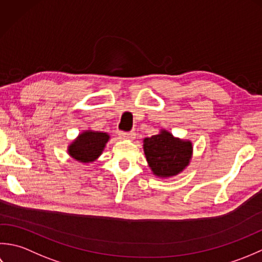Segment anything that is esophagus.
<instances>
[{
    "label": "esophagus",
    "instance_id": "obj_1",
    "mask_svg": "<svg viewBox=\"0 0 262 262\" xmlns=\"http://www.w3.org/2000/svg\"><path fill=\"white\" fill-rule=\"evenodd\" d=\"M119 136L122 138V139H129V140H133V139L136 138V133L131 131V132H124V131H121L119 133Z\"/></svg>",
    "mask_w": 262,
    "mask_h": 262
}]
</instances>
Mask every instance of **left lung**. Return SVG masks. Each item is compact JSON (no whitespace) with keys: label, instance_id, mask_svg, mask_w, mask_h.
Masks as SVG:
<instances>
[{"label":"left lung","instance_id":"left-lung-1","mask_svg":"<svg viewBox=\"0 0 262 262\" xmlns=\"http://www.w3.org/2000/svg\"><path fill=\"white\" fill-rule=\"evenodd\" d=\"M143 150L152 173L159 178H169L178 175L189 165L192 143L174 138L163 130L159 135L145 138Z\"/></svg>","mask_w":262,"mask_h":262}]
</instances>
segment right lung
<instances>
[{
    "mask_svg": "<svg viewBox=\"0 0 262 262\" xmlns=\"http://www.w3.org/2000/svg\"><path fill=\"white\" fill-rule=\"evenodd\" d=\"M110 136L105 132L87 130L74 140L68 148L69 155L81 163H92L103 152Z\"/></svg>",
    "mask_w": 262,
    "mask_h": 262,
    "instance_id": "right-lung-1",
    "label": "right lung"
}]
</instances>
